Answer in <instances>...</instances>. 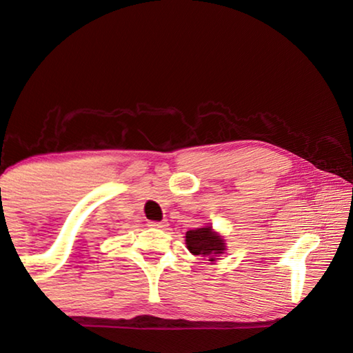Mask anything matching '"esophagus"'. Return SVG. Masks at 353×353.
<instances>
[{
    "label": "esophagus",
    "mask_w": 353,
    "mask_h": 353,
    "mask_svg": "<svg viewBox=\"0 0 353 353\" xmlns=\"http://www.w3.org/2000/svg\"><path fill=\"white\" fill-rule=\"evenodd\" d=\"M148 225L149 227H155V229H165V227L168 225V224H166L165 221H160V223H159V221H149Z\"/></svg>",
    "instance_id": "esophagus-1"
}]
</instances>
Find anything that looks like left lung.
<instances>
[{
  "label": "left lung",
  "instance_id": "left-lung-1",
  "mask_svg": "<svg viewBox=\"0 0 353 353\" xmlns=\"http://www.w3.org/2000/svg\"><path fill=\"white\" fill-rule=\"evenodd\" d=\"M185 243L193 255L208 256V261H214L219 254H224L225 243L218 232H214L210 225L201 229L188 230L185 234Z\"/></svg>",
  "mask_w": 353,
  "mask_h": 353
}]
</instances>
